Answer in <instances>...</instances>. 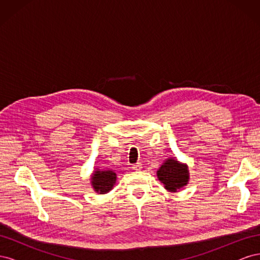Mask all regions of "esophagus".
I'll return each instance as SVG.
<instances>
[{"mask_svg": "<svg viewBox=\"0 0 260 260\" xmlns=\"http://www.w3.org/2000/svg\"><path fill=\"white\" fill-rule=\"evenodd\" d=\"M132 169H133V170H136V171H140L141 169H142V164L138 162V164L132 165Z\"/></svg>", "mask_w": 260, "mask_h": 260, "instance_id": "obj_1", "label": "esophagus"}]
</instances>
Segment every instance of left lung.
Masks as SVG:
<instances>
[{
  "label": "left lung",
  "mask_w": 260,
  "mask_h": 260,
  "mask_svg": "<svg viewBox=\"0 0 260 260\" xmlns=\"http://www.w3.org/2000/svg\"><path fill=\"white\" fill-rule=\"evenodd\" d=\"M157 178L168 192L176 193L190 181V172L186 164L179 161L176 157H169L156 172Z\"/></svg>",
  "instance_id": "left-lung-1"
}]
</instances>
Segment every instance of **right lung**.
Segmentation results:
<instances>
[{"mask_svg":"<svg viewBox=\"0 0 260 260\" xmlns=\"http://www.w3.org/2000/svg\"><path fill=\"white\" fill-rule=\"evenodd\" d=\"M91 186L98 194H106L113 190L116 184L117 174L113 169L95 168L91 175Z\"/></svg>","mask_w":260,"mask_h":260,"instance_id":"right-lung-1","label":"right lung"}]
</instances>
